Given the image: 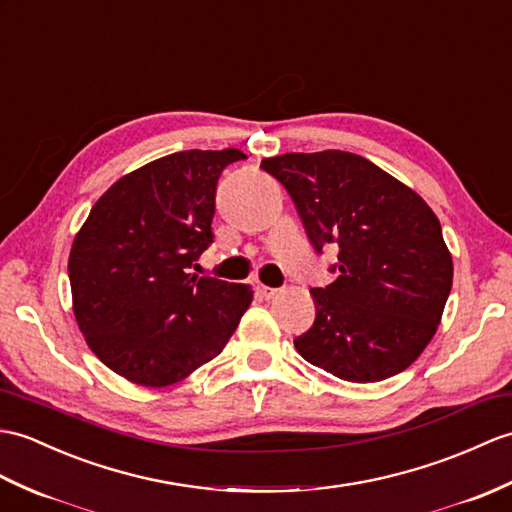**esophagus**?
Wrapping results in <instances>:
<instances>
[{
  "mask_svg": "<svg viewBox=\"0 0 512 512\" xmlns=\"http://www.w3.org/2000/svg\"><path fill=\"white\" fill-rule=\"evenodd\" d=\"M277 288H270V285H259V294L264 296V299H275L277 296Z\"/></svg>",
  "mask_w": 512,
  "mask_h": 512,
  "instance_id": "obj_1",
  "label": "esophagus"
}]
</instances>
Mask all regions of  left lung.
<instances>
[{
  "label": "left lung",
  "instance_id": "left-lung-1",
  "mask_svg": "<svg viewBox=\"0 0 512 512\" xmlns=\"http://www.w3.org/2000/svg\"><path fill=\"white\" fill-rule=\"evenodd\" d=\"M261 168L288 189L316 253L338 248V279L312 290L316 320L296 351L347 382L406 371L436 334L454 279L434 211L353 152H288Z\"/></svg>",
  "mask_w": 512,
  "mask_h": 512
}]
</instances>
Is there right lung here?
<instances>
[{
  "mask_svg": "<svg viewBox=\"0 0 512 512\" xmlns=\"http://www.w3.org/2000/svg\"><path fill=\"white\" fill-rule=\"evenodd\" d=\"M237 148L183 150L95 202L69 253L74 314L98 358L133 384L181 382L216 358L253 301L244 283L189 272L213 242L216 189Z\"/></svg>",
  "mask_w": 512,
  "mask_h": 512,
  "instance_id": "1",
  "label": "right lung"
}]
</instances>
